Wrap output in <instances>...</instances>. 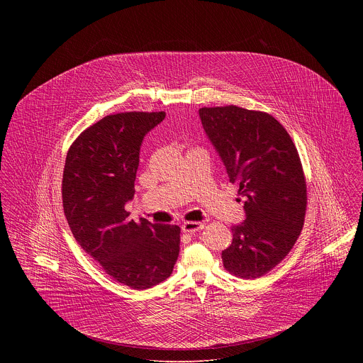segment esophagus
<instances>
[{
  "label": "esophagus",
  "mask_w": 363,
  "mask_h": 363,
  "mask_svg": "<svg viewBox=\"0 0 363 363\" xmlns=\"http://www.w3.org/2000/svg\"><path fill=\"white\" fill-rule=\"evenodd\" d=\"M203 223L201 222H184L183 225H182V230L184 232V233H196V232H199L200 229H203Z\"/></svg>",
  "instance_id": "esophagus-1"
}]
</instances>
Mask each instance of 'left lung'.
I'll return each mask as SVG.
<instances>
[{
    "label": "left lung",
    "instance_id": "8db88e82",
    "mask_svg": "<svg viewBox=\"0 0 363 363\" xmlns=\"http://www.w3.org/2000/svg\"><path fill=\"white\" fill-rule=\"evenodd\" d=\"M199 114L246 212L232 228L223 265L236 277L259 278L288 256L303 228L308 194L298 150L268 113L230 104Z\"/></svg>",
    "mask_w": 363,
    "mask_h": 363
}]
</instances>
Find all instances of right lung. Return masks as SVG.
<instances>
[{
  "label": "right lung",
  "mask_w": 363,
  "mask_h": 363,
  "mask_svg": "<svg viewBox=\"0 0 363 363\" xmlns=\"http://www.w3.org/2000/svg\"><path fill=\"white\" fill-rule=\"evenodd\" d=\"M164 111L106 116L68 150L62 173V207L79 246L120 284L143 291L170 277L180 252V228L130 219L125 204L144 137Z\"/></svg>",
  "instance_id": "right-lung-1"
}]
</instances>
